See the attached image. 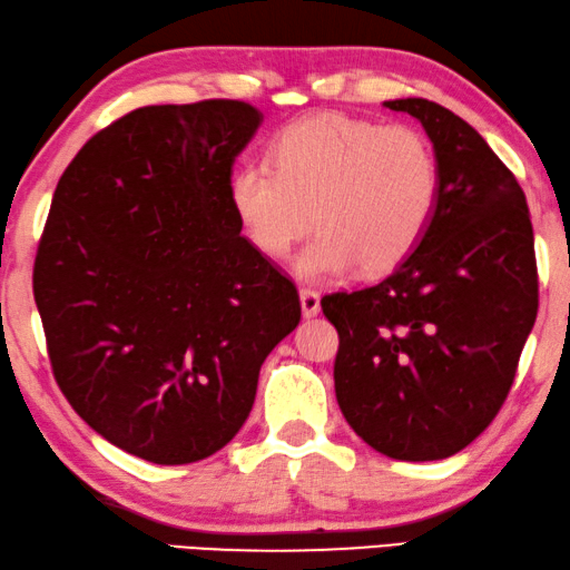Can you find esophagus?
Segmentation results:
<instances>
[{
  "mask_svg": "<svg viewBox=\"0 0 570 570\" xmlns=\"http://www.w3.org/2000/svg\"><path fill=\"white\" fill-rule=\"evenodd\" d=\"M299 302H302V315L304 317H315L320 312V294L315 292V288H302Z\"/></svg>",
  "mask_w": 570,
  "mask_h": 570,
  "instance_id": "34e87169",
  "label": "esophagus"
}]
</instances>
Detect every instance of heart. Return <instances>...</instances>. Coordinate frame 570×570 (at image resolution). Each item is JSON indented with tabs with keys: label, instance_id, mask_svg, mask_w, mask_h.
<instances>
[{
	"label": "heart",
	"instance_id": "b5f03b06",
	"mask_svg": "<svg viewBox=\"0 0 570 570\" xmlns=\"http://www.w3.org/2000/svg\"><path fill=\"white\" fill-rule=\"evenodd\" d=\"M271 163L237 167L232 212L266 258H284L312 219L317 235L294 263L309 282L354 266L364 276L395 271L426 237L442 194L426 136L343 114L286 124L271 141Z\"/></svg>",
	"mask_w": 570,
	"mask_h": 570
}]
</instances>
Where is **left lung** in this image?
Masks as SVG:
<instances>
[{
    "label": "left lung",
    "mask_w": 570,
    "mask_h": 570,
    "mask_svg": "<svg viewBox=\"0 0 570 570\" xmlns=\"http://www.w3.org/2000/svg\"><path fill=\"white\" fill-rule=\"evenodd\" d=\"M426 128L442 170L434 222L376 286L323 296L338 331L343 419L392 460H444L501 411L537 317L524 190L483 136L423 98L387 100Z\"/></svg>",
    "instance_id": "left-lung-1"
}]
</instances>
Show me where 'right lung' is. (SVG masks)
<instances>
[{
  "instance_id": "1",
  "label": "right lung",
  "mask_w": 570,
  "mask_h": 570,
  "mask_svg": "<svg viewBox=\"0 0 570 570\" xmlns=\"http://www.w3.org/2000/svg\"><path fill=\"white\" fill-rule=\"evenodd\" d=\"M243 100L136 108L77 151L33 268L56 382L87 426L155 464L219 452L299 325L296 286L239 235Z\"/></svg>"
}]
</instances>
